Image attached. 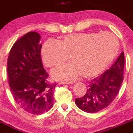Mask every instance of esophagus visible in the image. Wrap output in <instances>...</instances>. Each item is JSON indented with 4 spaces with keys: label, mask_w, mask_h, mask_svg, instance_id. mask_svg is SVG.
<instances>
[{
    "label": "esophagus",
    "mask_w": 133,
    "mask_h": 133,
    "mask_svg": "<svg viewBox=\"0 0 133 133\" xmlns=\"http://www.w3.org/2000/svg\"><path fill=\"white\" fill-rule=\"evenodd\" d=\"M75 81H61V82H59V84H70L74 83Z\"/></svg>",
    "instance_id": "esophagus-1"
}]
</instances>
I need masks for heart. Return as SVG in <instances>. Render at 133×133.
<instances>
[{"label":"heart","instance_id":"heart-1","mask_svg":"<svg viewBox=\"0 0 133 133\" xmlns=\"http://www.w3.org/2000/svg\"><path fill=\"white\" fill-rule=\"evenodd\" d=\"M117 39L109 32H82L65 35L58 41L49 39L42 47V58L49 68H58L69 60L73 62L54 71L58 79L72 80L81 75L91 78L102 73L116 56Z\"/></svg>","mask_w":133,"mask_h":133}]
</instances>
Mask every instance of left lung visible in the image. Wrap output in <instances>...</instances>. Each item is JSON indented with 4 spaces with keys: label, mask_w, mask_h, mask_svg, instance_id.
<instances>
[{
    "label": "left lung",
    "mask_w": 133,
    "mask_h": 133,
    "mask_svg": "<svg viewBox=\"0 0 133 133\" xmlns=\"http://www.w3.org/2000/svg\"><path fill=\"white\" fill-rule=\"evenodd\" d=\"M124 63L122 52L110 69L90 82L84 96L76 98L77 106L88 113L97 112L107 107L119 93L123 81Z\"/></svg>",
    "instance_id": "1"
}]
</instances>
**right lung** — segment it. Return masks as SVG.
Instances as JSON below:
<instances>
[{
    "mask_svg": "<svg viewBox=\"0 0 133 133\" xmlns=\"http://www.w3.org/2000/svg\"><path fill=\"white\" fill-rule=\"evenodd\" d=\"M40 36L30 32L13 45L7 62L9 86L14 100L30 114L40 115L54 104L53 91L56 84L49 81L43 68L39 43Z\"/></svg>",
    "mask_w": 133,
    "mask_h": 133,
    "instance_id": "obj_1",
    "label": "right lung"
}]
</instances>
